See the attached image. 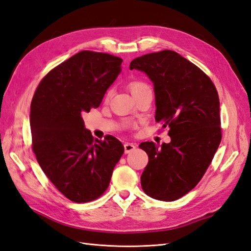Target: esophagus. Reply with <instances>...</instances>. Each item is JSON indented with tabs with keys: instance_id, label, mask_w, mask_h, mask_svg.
<instances>
[{
	"instance_id": "obj_1",
	"label": "esophagus",
	"mask_w": 251,
	"mask_h": 251,
	"mask_svg": "<svg viewBox=\"0 0 251 251\" xmlns=\"http://www.w3.org/2000/svg\"><path fill=\"white\" fill-rule=\"evenodd\" d=\"M136 144L135 143H133V142H126L125 143V151L126 154H128V153H131L132 151H134L135 149H136Z\"/></svg>"
}]
</instances>
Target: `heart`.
<instances>
[{
    "label": "heart",
    "instance_id": "obj_1",
    "mask_svg": "<svg viewBox=\"0 0 251 251\" xmlns=\"http://www.w3.org/2000/svg\"><path fill=\"white\" fill-rule=\"evenodd\" d=\"M127 87H128V89H130L131 93L133 94L134 97H136L137 95L141 94L142 92H144V91L151 90L147 82H144V81L139 80V79L132 80L130 83H128ZM111 94H112V90H108L107 93H105V100H108L109 98L111 97Z\"/></svg>",
    "mask_w": 251,
    "mask_h": 251
}]
</instances>
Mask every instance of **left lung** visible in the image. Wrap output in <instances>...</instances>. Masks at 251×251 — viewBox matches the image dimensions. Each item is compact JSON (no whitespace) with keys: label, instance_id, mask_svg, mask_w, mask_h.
<instances>
[{"label":"left lung","instance_id":"8db88e82","mask_svg":"<svg viewBox=\"0 0 251 251\" xmlns=\"http://www.w3.org/2000/svg\"><path fill=\"white\" fill-rule=\"evenodd\" d=\"M154 83L157 123L169 128L170 143L142 142L149 156L141 175L143 192L171 202L199 183L222 139L220 100L214 82L177 52L163 50L133 59Z\"/></svg>","mask_w":251,"mask_h":251}]
</instances>
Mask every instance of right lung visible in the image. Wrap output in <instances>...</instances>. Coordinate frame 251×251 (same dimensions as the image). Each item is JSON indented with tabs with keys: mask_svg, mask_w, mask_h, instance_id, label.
<instances>
[{
	"mask_svg": "<svg viewBox=\"0 0 251 251\" xmlns=\"http://www.w3.org/2000/svg\"><path fill=\"white\" fill-rule=\"evenodd\" d=\"M123 59L83 50L52 69L30 107L32 150L45 175L66 198L96 200L110 184L125 148L117 138H93L82 113L98 108L121 71Z\"/></svg>",
	"mask_w": 251,
	"mask_h": 251,
	"instance_id": "add662e5",
	"label": "right lung"
}]
</instances>
